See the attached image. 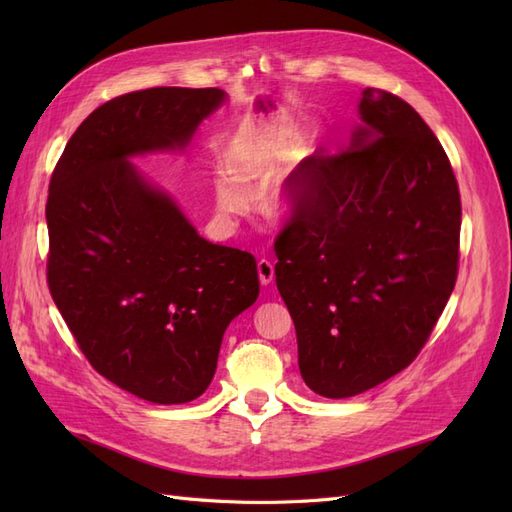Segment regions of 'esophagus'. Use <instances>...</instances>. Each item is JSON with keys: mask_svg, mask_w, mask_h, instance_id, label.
Wrapping results in <instances>:
<instances>
[{"mask_svg": "<svg viewBox=\"0 0 512 512\" xmlns=\"http://www.w3.org/2000/svg\"><path fill=\"white\" fill-rule=\"evenodd\" d=\"M258 280L262 286H269L275 280V267L265 258L258 260Z\"/></svg>", "mask_w": 512, "mask_h": 512, "instance_id": "esophagus-1", "label": "esophagus"}]
</instances>
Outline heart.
<instances>
[{"label": "heart", "instance_id": "1", "mask_svg": "<svg viewBox=\"0 0 512 512\" xmlns=\"http://www.w3.org/2000/svg\"><path fill=\"white\" fill-rule=\"evenodd\" d=\"M294 136L290 132H260L237 141L228 151V166L218 164L211 170V188L215 209L222 218H232L250 207L247 183L262 177L290 158ZM312 188L303 175L290 168L277 175L262 190V207L277 218L299 213L309 200Z\"/></svg>", "mask_w": 512, "mask_h": 512}]
</instances>
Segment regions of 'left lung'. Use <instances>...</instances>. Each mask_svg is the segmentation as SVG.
<instances>
[{"mask_svg": "<svg viewBox=\"0 0 512 512\" xmlns=\"http://www.w3.org/2000/svg\"><path fill=\"white\" fill-rule=\"evenodd\" d=\"M356 111L348 149L299 170L312 194L275 241L301 376L329 399L361 395L414 361L459 260V188L436 134L376 87Z\"/></svg>", "mask_w": 512, "mask_h": 512, "instance_id": "left-lung-1", "label": "left lung"}]
</instances>
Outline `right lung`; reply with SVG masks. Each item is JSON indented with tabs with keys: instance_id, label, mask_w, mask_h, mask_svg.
Returning a JSON list of instances; mask_svg holds the SVG:
<instances>
[{
	"instance_id": "right-lung-1",
	"label": "right lung",
	"mask_w": 512,
	"mask_h": 512,
	"mask_svg": "<svg viewBox=\"0 0 512 512\" xmlns=\"http://www.w3.org/2000/svg\"><path fill=\"white\" fill-rule=\"evenodd\" d=\"M222 89L153 87L96 108L55 166L46 277L98 374L151 404L207 391L224 331L258 299L252 254L198 235L134 160L185 153Z\"/></svg>"
}]
</instances>
